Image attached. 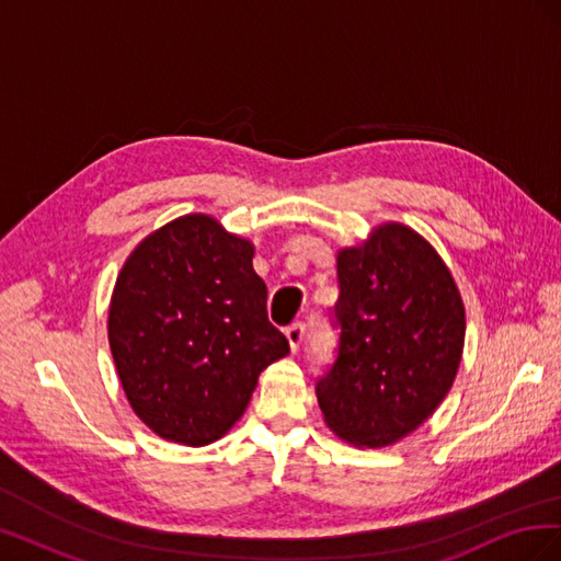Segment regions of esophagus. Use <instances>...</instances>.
Returning <instances> with one entry per match:
<instances>
[{"mask_svg": "<svg viewBox=\"0 0 561 561\" xmlns=\"http://www.w3.org/2000/svg\"><path fill=\"white\" fill-rule=\"evenodd\" d=\"M304 332H307V325H304V322H293V325L285 330V336H287V342H290L293 351H297L301 346Z\"/></svg>", "mask_w": 561, "mask_h": 561, "instance_id": "esophagus-1", "label": "esophagus"}]
</instances>
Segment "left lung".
I'll return each instance as SVG.
<instances>
[{"mask_svg":"<svg viewBox=\"0 0 561 561\" xmlns=\"http://www.w3.org/2000/svg\"><path fill=\"white\" fill-rule=\"evenodd\" d=\"M336 360L316 383L328 426L388 447L445 400L461 363L466 309L447 264L414 229L388 222L336 254Z\"/></svg>","mask_w":561,"mask_h":561,"instance_id":"left-lung-1","label":"left lung"}]
</instances>
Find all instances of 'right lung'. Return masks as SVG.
Segmentation results:
<instances>
[{"instance_id":"obj_1","label":"right lung","mask_w":561,"mask_h":561,"mask_svg":"<svg viewBox=\"0 0 561 561\" xmlns=\"http://www.w3.org/2000/svg\"><path fill=\"white\" fill-rule=\"evenodd\" d=\"M252 254L250 241L194 213L149 233L116 278L112 358L133 412L163 439L215 443L262 371L290 353Z\"/></svg>"}]
</instances>
